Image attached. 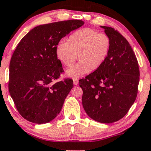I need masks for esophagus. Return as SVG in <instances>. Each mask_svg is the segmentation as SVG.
<instances>
[{"label":"esophagus","instance_id":"34e87169","mask_svg":"<svg viewBox=\"0 0 151 151\" xmlns=\"http://www.w3.org/2000/svg\"><path fill=\"white\" fill-rule=\"evenodd\" d=\"M73 83H74V85H75V86L78 85V80L76 79V78H73Z\"/></svg>","mask_w":151,"mask_h":151}]
</instances>
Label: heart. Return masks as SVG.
I'll list each match as a JSON object with an SVG mask.
<instances>
[{"label": "heart", "instance_id": "obj_1", "mask_svg": "<svg viewBox=\"0 0 151 151\" xmlns=\"http://www.w3.org/2000/svg\"><path fill=\"white\" fill-rule=\"evenodd\" d=\"M111 40L105 33L84 28L70 35L68 42H61L57 46V58L64 66L68 67L77 59L79 62L65 72L69 77L76 78L103 64L109 54Z\"/></svg>", "mask_w": 151, "mask_h": 151}]
</instances>
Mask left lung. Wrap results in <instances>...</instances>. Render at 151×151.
Masks as SVG:
<instances>
[{
    "mask_svg": "<svg viewBox=\"0 0 151 151\" xmlns=\"http://www.w3.org/2000/svg\"><path fill=\"white\" fill-rule=\"evenodd\" d=\"M111 40L103 64L79 80L82 104L97 122L111 123L122 118L136 99L139 81L138 62L128 41L114 28L101 26Z\"/></svg>",
    "mask_w": 151,
    "mask_h": 151,
    "instance_id": "8db88e82",
    "label": "left lung"
}]
</instances>
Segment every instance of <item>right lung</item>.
<instances>
[{"label":"right lung","mask_w":151,"mask_h":151,"mask_svg":"<svg viewBox=\"0 0 151 151\" xmlns=\"http://www.w3.org/2000/svg\"><path fill=\"white\" fill-rule=\"evenodd\" d=\"M84 22L69 20L40 25L20 40L9 64V92L17 110L29 122L44 124L56 117L73 88L70 78L52 83L63 72L59 42Z\"/></svg>","instance_id":"obj_1"}]
</instances>
